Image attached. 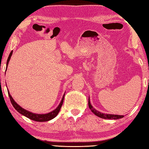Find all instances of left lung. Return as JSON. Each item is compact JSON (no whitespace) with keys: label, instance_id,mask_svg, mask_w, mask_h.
<instances>
[{"label":"left lung","instance_id":"left-lung-1","mask_svg":"<svg viewBox=\"0 0 149 149\" xmlns=\"http://www.w3.org/2000/svg\"><path fill=\"white\" fill-rule=\"evenodd\" d=\"M88 107L90 108V109L91 110V111L94 113L95 116H98L101 118L103 119H121L122 118L124 117V116H121V115H116V114H107V113H102L98 110H95L94 107H92V105L90 103V97H88Z\"/></svg>","mask_w":149,"mask_h":149}]
</instances>
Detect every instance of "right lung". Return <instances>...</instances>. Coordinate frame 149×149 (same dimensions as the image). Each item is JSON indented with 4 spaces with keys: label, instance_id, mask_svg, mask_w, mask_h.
<instances>
[{
    "label": "right lung",
    "instance_id": "obj_1",
    "mask_svg": "<svg viewBox=\"0 0 149 149\" xmlns=\"http://www.w3.org/2000/svg\"><path fill=\"white\" fill-rule=\"evenodd\" d=\"M12 54H13V51H11L10 55H9V57L8 58L7 63H6V70L8 68L9 61H10V60L11 59V55H12ZM8 93L9 97H10L11 104H12L13 107L15 108V109L17 112H19L20 113H21L22 115L26 116V118L31 119V120H33L35 121H39V122L48 121L51 120V119H54V118L56 117L57 115L59 112V110L61 109V107H62V104L63 103V101H64V97H65V94H64L62 100H61V103H59V104L58 105V107L56 108V109L54 110L53 111H52V112L47 113H42V114H40V113H36L31 112L30 111H28V110H27L23 109L22 107H20L19 104H17L16 102L14 101V100L12 97V96L10 95L8 89Z\"/></svg>",
    "mask_w": 149,
    "mask_h": 149
}]
</instances>
